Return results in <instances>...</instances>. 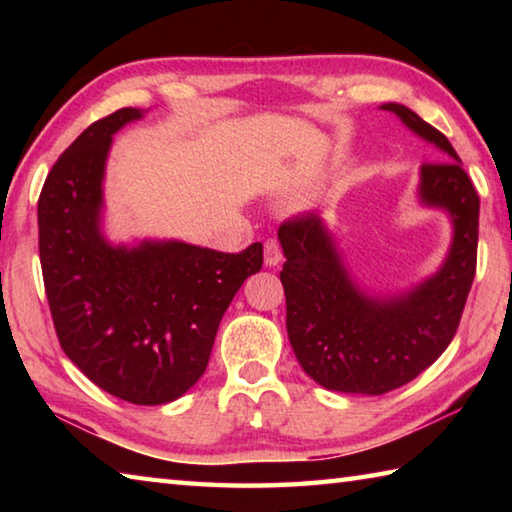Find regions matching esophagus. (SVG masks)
<instances>
[{
    "label": "esophagus",
    "mask_w": 512,
    "mask_h": 512,
    "mask_svg": "<svg viewBox=\"0 0 512 512\" xmlns=\"http://www.w3.org/2000/svg\"><path fill=\"white\" fill-rule=\"evenodd\" d=\"M282 262V248L277 239H266L264 244V264L266 266H277Z\"/></svg>",
    "instance_id": "34e87169"
}]
</instances>
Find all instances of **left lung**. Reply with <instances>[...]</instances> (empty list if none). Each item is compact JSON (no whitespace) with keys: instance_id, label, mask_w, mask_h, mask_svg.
<instances>
[{"instance_id":"obj_1","label":"left lung","mask_w":512,"mask_h":512,"mask_svg":"<svg viewBox=\"0 0 512 512\" xmlns=\"http://www.w3.org/2000/svg\"><path fill=\"white\" fill-rule=\"evenodd\" d=\"M445 160L420 167L422 205L454 225L438 273L397 296H370L352 280L325 221L302 214L277 230L287 262V332L302 370L327 391L384 395L427 370L452 343L476 273L479 194L447 137L402 103H384Z\"/></svg>"}]
</instances>
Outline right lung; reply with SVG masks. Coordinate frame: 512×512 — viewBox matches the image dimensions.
I'll list each match as a JSON object with an SVG mask.
<instances>
[{"mask_svg": "<svg viewBox=\"0 0 512 512\" xmlns=\"http://www.w3.org/2000/svg\"><path fill=\"white\" fill-rule=\"evenodd\" d=\"M144 110L94 121L51 167L38 201L40 264L60 348L119 400L158 406L192 388L262 244L219 253L183 241L112 246L101 232L112 135Z\"/></svg>", "mask_w": 512, "mask_h": 512, "instance_id": "obj_1", "label": "right lung"}]
</instances>
